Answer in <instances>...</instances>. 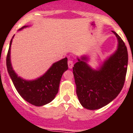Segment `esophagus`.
<instances>
[{
    "instance_id": "esophagus-1",
    "label": "esophagus",
    "mask_w": 133,
    "mask_h": 133,
    "mask_svg": "<svg viewBox=\"0 0 133 133\" xmlns=\"http://www.w3.org/2000/svg\"><path fill=\"white\" fill-rule=\"evenodd\" d=\"M68 68L70 69H72L73 67V61L71 60H69L68 62Z\"/></svg>"
}]
</instances>
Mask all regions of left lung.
<instances>
[{"instance_id":"obj_1","label":"left lung","mask_w":133,"mask_h":133,"mask_svg":"<svg viewBox=\"0 0 133 133\" xmlns=\"http://www.w3.org/2000/svg\"><path fill=\"white\" fill-rule=\"evenodd\" d=\"M112 32L117 38V50L99 68H92L87 63L86 56L77 58L78 62L73 67L77 97L86 109H99L108 104L117 97L124 85L128 51L121 37Z\"/></svg>"}]
</instances>
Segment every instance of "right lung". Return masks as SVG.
Returning <instances> with one entry per match:
<instances>
[{
    "mask_svg": "<svg viewBox=\"0 0 133 133\" xmlns=\"http://www.w3.org/2000/svg\"><path fill=\"white\" fill-rule=\"evenodd\" d=\"M27 27L28 26H23L19 30ZM12 38L9 43L6 63L9 77L16 90L26 101L32 105L41 106L50 103L58 93L63 74L68 69V58L65 57L53 63L44 75L38 79L32 81L25 80L18 77L11 66L10 50Z\"/></svg>",
    "mask_w": 133,
    "mask_h": 133,
    "instance_id": "obj_1",
    "label": "right lung"
}]
</instances>
